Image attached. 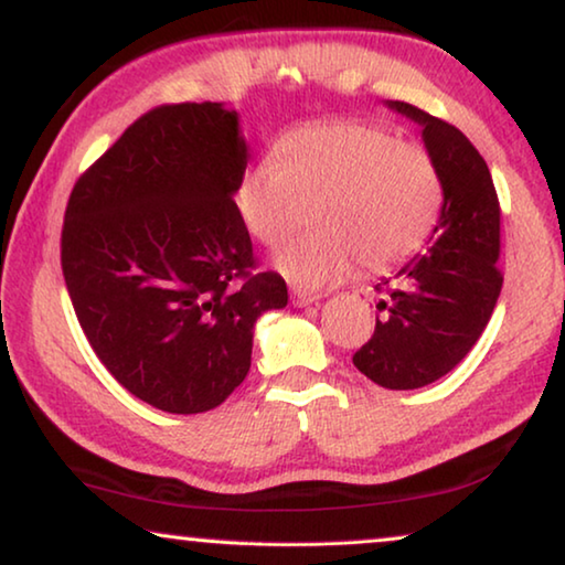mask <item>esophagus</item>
<instances>
[{
    "instance_id": "obj_1",
    "label": "esophagus",
    "mask_w": 565,
    "mask_h": 565,
    "mask_svg": "<svg viewBox=\"0 0 565 565\" xmlns=\"http://www.w3.org/2000/svg\"><path fill=\"white\" fill-rule=\"evenodd\" d=\"M290 300H292L295 308H306V306H312V302H318V295L306 292V290H292Z\"/></svg>"
}]
</instances>
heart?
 I'll return each instance as SVG.
<instances>
[{
	"label": "heart",
	"mask_w": 565,
	"mask_h": 565,
	"mask_svg": "<svg viewBox=\"0 0 565 565\" xmlns=\"http://www.w3.org/2000/svg\"><path fill=\"white\" fill-rule=\"evenodd\" d=\"M234 204L263 245H277L316 204L318 227L285 242L275 267L318 290L359 263L381 273L419 253L441 216L445 181L427 146L359 120H320L277 138L273 161L249 163Z\"/></svg>",
	"instance_id": "obj_1"
}]
</instances>
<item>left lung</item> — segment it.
I'll use <instances>...</instances> for the list:
<instances>
[{
    "mask_svg": "<svg viewBox=\"0 0 565 565\" xmlns=\"http://www.w3.org/2000/svg\"><path fill=\"white\" fill-rule=\"evenodd\" d=\"M388 108L422 126L445 181L431 245L376 285L384 318L353 353V366L373 384L406 392L452 371L488 326L502 288L500 202L488 163L459 128L404 100Z\"/></svg>",
    "mask_w": 565,
    "mask_h": 565,
    "instance_id": "8db88e82",
    "label": "left lung"
}]
</instances>
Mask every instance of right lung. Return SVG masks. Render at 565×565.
Returning <instances> with one entry per match:
<instances>
[{
  "label": "right lung",
  "instance_id": "add662e5",
  "mask_svg": "<svg viewBox=\"0 0 565 565\" xmlns=\"http://www.w3.org/2000/svg\"><path fill=\"white\" fill-rule=\"evenodd\" d=\"M245 169L237 113L173 103L134 120L67 199L60 263L83 333L161 412L220 406L247 376L255 320L288 306L234 204Z\"/></svg>",
  "mask_w": 565,
  "mask_h": 565
}]
</instances>
